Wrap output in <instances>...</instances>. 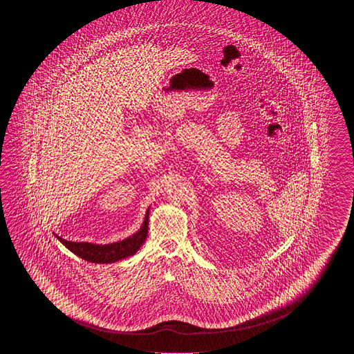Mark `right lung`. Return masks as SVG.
<instances>
[{
  "mask_svg": "<svg viewBox=\"0 0 354 354\" xmlns=\"http://www.w3.org/2000/svg\"><path fill=\"white\" fill-rule=\"evenodd\" d=\"M149 210L145 212L144 221L140 229L128 236L127 239L115 241V243H109V244H95V243H88V241H66L60 238L59 235L54 234V236L75 256L82 258L87 262L92 263H113L121 259H125L130 256H134L139 248L143 245L144 241L147 239L148 234V218H149Z\"/></svg>",
  "mask_w": 354,
  "mask_h": 354,
  "instance_id": "obj_1",
  "label": "right lung"
}]
</instances>
